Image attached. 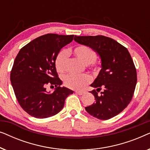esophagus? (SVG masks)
<instances>
[{
    "instance_id": "obj_1",
    "label": "esophagus",
    "mask_w": 150,
    "mask_h": 150,
    "mask_svg": "<svg viewBox=\"0 0 150 150\" xmlns=\"http://www.w3.org/2000/svg\"><path fill=\"white\" fill-rule=\"evenodd\" d=\"M75 92H76V93L78 94V95H79V96L83 95V93H84L83 91H76Z\"/></svg>"
}]
</instances>
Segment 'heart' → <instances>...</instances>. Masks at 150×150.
<instances>
[{
  "instance_id": "obj_1",
  "label": "heart",
  "mask_w": 150,
  "mask_h": 150,
  "mask_svg": "<svg viewBox=\"0 0 150 150\" xmlns=\"http://www.w3.org/2000/svg\"><path fill=\"white\" fill-rule=\"evenodd\" d=\"M73 54L79 59L82 62L87 65L89 68L97 70L99 67V63L96 61V54L95 51L86 46H78L72 50ZM67 61V52L65 50H61L55 58V67L57 71L64 72L66 69ZM91 78L88 74L74 75L69 74L63 79L64 85L67 87L73 89H80L84 86L89 84Z\"/></svg>"
}]
</instances>
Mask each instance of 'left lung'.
Wrapping results in <instances>:
<instances>
[{
  "label": "left lung",
  "instance_id": "left-lung-1",
  "mask_svg": "<svg viewBox=\"0 0 150 150\" xmlns=\"http://www.w3.org/2000/svg\"><path fill=\"white\" fill-rule=\"evenodd\" d=\"M74 40L93 49L102 61L101 70L91 85L96 89L90 91L96 102L85 110L99 120H109L124 110L132 98L137 76L132 57L128 49L108 37L75 35Z\"/></svg>",
  "mask_w": 150,
  "mask_h": 150
}]
</instances>
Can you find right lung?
I'll return each mask as SVG.
<instances>
[{
    "label": "right lung",
    "mask_w": 150,
    "mask_h": 150,
    "mask_svg": "<svg viewBox=\"0 0 150 150\" xmlns=\"http://www.w3.org/2000/svg\"><path fill=\"white\" fill-rule=\"evenodd\" d=\"M74 35L46 34L20 49L11 69L10 79L18 103L30 115L44 119L58 113L73 91L61 87L55 58L61 49L73 40ZM56 87L50 93L45 86Z\"/></svg>",
    "instance_id": "right-lung-1"
}]
</instances>
